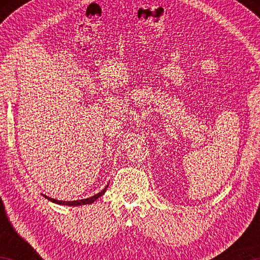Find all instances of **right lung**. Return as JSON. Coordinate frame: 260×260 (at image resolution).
I'll use <instances>...</instances> for the list:
<instances>
[{
  "instance_id": "right-lung-1",
  "label": "right lung",
  "mask_w": 260,
  "mask_h": 260,
  "mask_svg": "<svg viewBox=\"0 0 260 260\" xmlns=\"http://www.w3.org/2000/svg\"><path fill=\"white\" fill-rule=\"evenodd\" d=\"M107 188L105 187L102 191L96 193V195L89 197V199H85V200H79V201H72V202H65V201H58V200H54V199H50V197H48L46 195H43L46 197V199H48L51 202H54V203H57V204H61V205H70V206H78V205H85V204H91L93 202H95L96 200L99 199V197H101L103 195V193L107 191Z\"/></svg>"
}]
</instances>
